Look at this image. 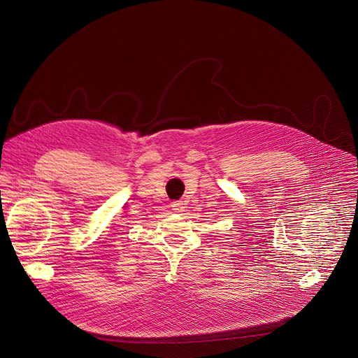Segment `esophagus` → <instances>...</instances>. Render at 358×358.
<instances>
[{"instance_id":"esophagus-1","label":"esophagus","mask_w":358,"mask_h":358,"mask_svg":"<svg viewBox=\"0 0 358 358\" xmlns=\"http://www.w3.org/2000/svg\"><path fill=\"white\" fill-rule=\"evenodd\" d=\"M171 208H173L174 213H182L185 207H184V203H182L181 201H174V202L171 203Z\"/></svg>"}]
</instances>
